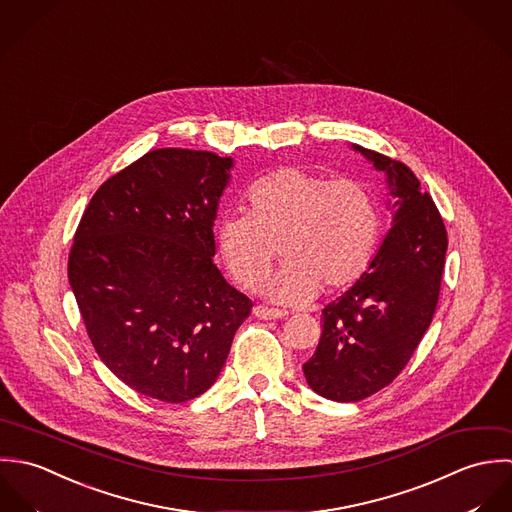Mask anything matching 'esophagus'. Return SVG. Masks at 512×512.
<instances>
[{"instance_id":"obj_1","label":"esophagus","mask_w":512,"mask_h":512,"mask_svg":"<svg viewBox=\"0 0 512 512\" xmlns=\"http://www.w3.org/2000/svg\"><path fill=\"white\" fill-rule=\"evenodd\" d=\"M253 314L261 320H277V318H285L289 312L287 310H279V308L255 307Z\"/></svg>"}]
</instances>
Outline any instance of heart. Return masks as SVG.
<instances>
[{"instance_id": "1", "label": "heart", "mask_w": 512, "mask_h": 512, "mask_svg": "<svg viewBox=\"0 0 512 512\" xmlns=\"http://www.w3.org/2000/svg\"><path fill=\"white\" fill-rule=\"evenodd\" d=\"M245 215H223L213 227L215 251L243 289L269 275L279 253L287 259L263 291L273 301L299 305L354 285L368 269L380 217L370 192L352 180H328L285 166L243 194Z\"/></svg>"}]
</instances>
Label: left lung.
<instances>
[{
    "instance_id": "1",
    "label": "left lung",
    "mask_w": 512,
    "mask_h": 512,
    "mask_svg": "<svg viewBox=\"0 0 512 512\" xmlns=\"http://www.w3.org/2000/svg\"><path fill=\"white\" fill-rule=\"evenodd\" d=\"M386 174L392 229L364 275L322 310L307 384L332 402H360L388 384L431 324L447 253L443 219L406 164L352 144Z\"/></svg>"
}]
</instances>
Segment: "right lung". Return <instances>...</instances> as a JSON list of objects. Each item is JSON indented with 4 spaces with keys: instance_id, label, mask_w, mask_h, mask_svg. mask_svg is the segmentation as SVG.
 <instances>
[{
    "instance_id": "1",
    "label": "right lung",
    "mask_w": 512,
    "mask_h": 512,
    "mask_svg": "<svg viewBox=\"0 0 512 512\" xmlns=\"http://www.w3.org/2000/svg\"><path fill=\"white\" fill-rule=\"evenodd\" d=\"M233 158L160 148L87 205L69 283L106 368L142 396L182 404L217 380L253 303L213 263V221Z\"/></svg>"
}]
</instances>
